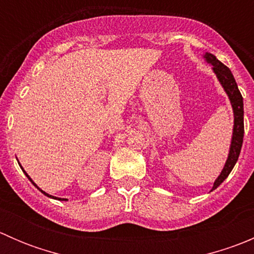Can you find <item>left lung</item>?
<instances>
[{"mask_svg": "<svg viewBox=\"0 0 254 254\" xmlns=\"http://www.w3.org/2000/svg\"><path fill=\"white\" fill-rule=\"evenodd\" d=\"M203 58L207 64L211 65L212 72L215 73L217 81L220 82L224 91L226 92L227 97L230 99V103H231L232 112H234V127H232V136L229 148V155H227V160L225 162L221 173L215 179L214 186H212L211 190H210L212 191L229 177L232 168L236 165L238 156H240L241 147H242L243 142V134H245V127H243V98L231 70L227 66H225L221 61L217 60L216 56L212 55V54L205 53Z\"/></svg>", "mask_w": 254, "mask_h": 254, "instance_id": "8db88e82", "label": "left lung"}]
</instances>
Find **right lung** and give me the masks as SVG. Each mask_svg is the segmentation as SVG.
Returning <instances> with one entry per match:
<instances>
[{
	"label": "right lung",
	"instance_id": "add662e5",
	"mask_svg": "<svg viewBox=\"0 0 254 254\" xmlns=\"http://www.w3.org/2000/svg\"><path fill=\"white\" fill-rule=\"evenodd\" d=\"M18 163H19V162H18ZM19 166H20V163H19ZM20 168H22V171H23V172H24V175L28 177V179H29V181H30V182H32V183H33V184H34V187H35V188H38V189H39V190H40V191H42V193H43V194H44V195H47V196H49V198H51V199H58V200H61V201H67V199H65V198H56V196H53V195H50V194L45 193V191H44V190H42V189H40V188H39V187H38V186H37V184H35V183H34V182H33V179H32V178H30V177H29V175H28V173H27V172H25V171H24V168H23V167H22V166H20Z\"/></svg>",
	"mask_w": 254,
	"mask_h": 254
}]
</instances>
